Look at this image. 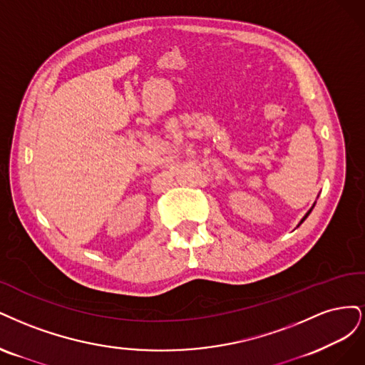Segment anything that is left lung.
<instances>
[{"label":"left lung","mask_w":365,"mask_h":365,"mask_svg":"<svg viewBox=\"0 0 365 365\" xmlns=\"http://www.w3.org/2000/svg\"><path fill=\"white\" fill-rule=\"evenodd\" d=\"M314 206H315V203H314V205H312V207H314ZM312 207H311V209H309V210H308V212H307V215H304V217H303V218H302V220H300V222H299V226H300V225H302V222H303V221H304V220H307V218H308V215H309V214H311V210H312Z\"/></svg>","instance_id":"left-lung-1"}]
</instances>
